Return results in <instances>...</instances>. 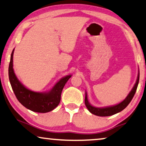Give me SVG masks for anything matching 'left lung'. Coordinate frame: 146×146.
I'll list each match as a JSON object with an SVG mask.
<instances>
[{
  "label": "left lung",
  "instance_id": "8db88e82",
  "mask_svg": "<svg viewBox=\"0 0 146 146\" xmlns=\"http://www.w3.org/2000/svg\"><path fill=\"white\" fill-rule=\"evenodd\" d=\"M139 78H140V71H138V77H137V80L135 84L133 86V88L130 91V93L127 96V98L124 100L123 102L119 103L117 105L109 106V107H105V108H96L91 105L89 103L88 100V98H87V93H85V100H84V103H85L86 107L88 109L89 111L91 113L94 114L95 115L100 117H107V116H111V115H115L117 113L123 111L124 109L127 108V106L130 104L131 102L132 99L133 98L134 94H135L137 87L138 85L139 82Z\"/></svg>",
  "mask_w": 146,
  "mask_h": 146
}]
</instances>
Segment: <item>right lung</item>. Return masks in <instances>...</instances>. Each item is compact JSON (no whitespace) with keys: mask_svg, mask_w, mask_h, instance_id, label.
<instances>
[{"mask_svg":"<svg viewBox=\"0 0 146 146\" xmlns=\"http://www.w3.org/2000/svg\"><path fill=\"white\" fill-rule=\"evenodd\" d=\"M11 54L8 76L12 90L18 100L28 110L37 113H47L55 109L60 104L62 90L71 75L61 79L50 90L46 92H34L24 86L17 79L13 69V55Z\"/></svg>","mask_w":146,"mask_h":146,"instance_id":"1","label":"right lung"}]
</instances>
